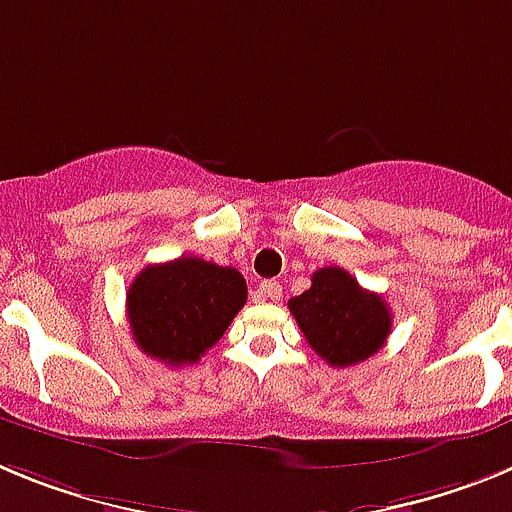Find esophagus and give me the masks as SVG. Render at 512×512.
I'll return each instance as SVG.
<instances>
[{
  "label": "esophagus",
  "instance_id": "34e87169",
  "mask_svg": "<svg viewBox=\"0 0 512 512\" xmlns=\"http://www.w3.org/2000/svg\"><path fill=\"white\" fill-rule=\"evenodd\" d=\"M261 300H279L282 297V284L274 282V279H266V282L259 284V295Z\"/></svg>",
  "mask_w": 512,
  "mask_h": 512
}]
</instances>
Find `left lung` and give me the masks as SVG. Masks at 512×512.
Listing matches in <instances>:
<instances>
[{"mask_svg":"<svg viewBox=\"0 0 512 512\" xmlns=\"http://www.w3.org/2000/svg\"><path fill=\"white\" fill-rule=\"evenodd\" d=\"M307 343L330 366H354L384 346L392 312L374 292L359 287L348 271L325 266L312 274V287L287 302Z\"/></svg>","mask_w":512,"mask_h":512,"instance_id":"8db88e82","label":"left lung"}]
</instances>
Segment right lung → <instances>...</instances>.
Returning <instances> with one entry per match:
<instances>
[{
	"label": "right lung",
	"mask_w": 512,
	"mask_h": 512,
	"mask_svg": "<svg viewBox=\"0 0 512 512\" xmlns=\"http://www.w3.org/2000/svg\"><path fill=\"white\" fill-rule=\"evenodd\" d=\"M246 279L233 266L182 256L140 271L128 289L138 348L169 366L197 364L246 305Z\"/></svg>",
	"instance_id": "add662e5"
}]
</instances>
